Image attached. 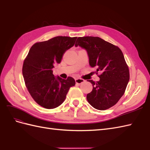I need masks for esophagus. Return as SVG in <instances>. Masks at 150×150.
<instances>
[{
	"label": "esophagus",
	"mask_w": 150,
	"mask_h": 150,
	"mask_svg": "<svg viewBox=\"0 0 150 150\" xmlns=\"http://www.w3.org/2000/svg\"><path fill=\"white\" fill-rule=\"evenodd\" d=\"M84 82V80L81 79H75V82L76 83H78V84H81V83H83Z\"/></svg>",
	"instance_id": "1"
}]
</instances>
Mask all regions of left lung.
<instances>
[{"label":"left lung","instance_id":"1","mask_svg":"<svg viewBox=\"0 0 150 150\" xmlns=\"http://www.w3.org/2000/svg\"><path fill=\"white\" fill-rule=\"evenodd\" d=\"M75 47L85 49L91 67L102 71L100 81L89 80L93 90L87 100L95 109L104 110L116 104L123 95L130 79L129 69L120 48L99 37H79Z\"/></svg>","mask_w":150,"mask_h":150}]
</instances>
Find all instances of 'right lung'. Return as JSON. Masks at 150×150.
<instances>
[{
	"label": "right lung",
	"mask_w": 150,
	"mask_h": 150,
	"mask_svg": "<svg viewBox=\"0 0 150 150\" xmlns=\"http://www.w3.org/2000/svg\"><path fill=\"white\" fill-rule=\"evenodd\" d=\"M76 37L56 36L34 44L24 60L22 74L25 86L35 102L46 109H54L64 102L74 79L53 75L54 64L60 63L65 52L74 46Z\"/></svg>",
	"instance_id": "1"
}]
</instances>
